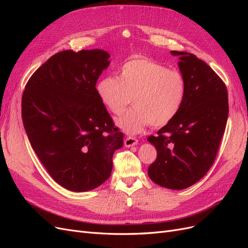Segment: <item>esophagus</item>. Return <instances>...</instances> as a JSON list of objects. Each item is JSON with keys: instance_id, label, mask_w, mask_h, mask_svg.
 I'll use <instances>...</instances> for the list:
<instances>
[{"instance_id": "34e87169", "label": "esophagus", "mask_w": 248, "mask_h": 248, "mask_svg": "<svg viewBox=\"0 0 248 248\" xmlns=\"http://www.w3.org/2000/svg\"><path fill=\"white\" fill-rule=\"evenodd\" d=\"M139 144V140L133 138V137H127L124 140V145L126 147H132V146H137Z\"/></svg>"}]
</instances>
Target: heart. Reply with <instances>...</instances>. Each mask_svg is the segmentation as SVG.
Wrapping results in <instances>:
<instances>
[{"mask_svg":"<svg viewBox=\"0 0 248 248\" xmlns=\"http://www.w3.org/2000/svg\"><path fill=\"white\" fill-rule=\"evenodd\" d=\"M97 93L112 114L120 115L129 106L134 107L117 120L128 133H138L149 124L160 127L175 118L186 94V82L181 73L146 58L132 59L123 64L119 77H107L97 84Z\"/></svg>","mask_w":248,"mask_h":248,"instance_id":"obj_1","label":"heart"}]
</instances>
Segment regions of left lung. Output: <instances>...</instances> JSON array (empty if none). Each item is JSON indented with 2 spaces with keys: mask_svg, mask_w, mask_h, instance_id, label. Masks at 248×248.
Segmentation results:
<instances>
[{
  "mask_svg": "<svg viewBox=\"0 0 248 248\" xmlns=\"http://www.w3.org/2000/svg\"><path fill=\"white\" fill-rule=\"evenodd\" d=\"M186 82L185 98L175 118L150 136L157 158L149 167L153 182L169 189L197 183L212 167L229 116L228 90L213 69L197 56L171 50Z\"/></svg>",
  "mask_w": 248,
  "mask_h": 248,
  "instance_id": "left-lung-1",
  "label": "left lung"
}]
</instances>
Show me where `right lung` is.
I'll use <instances>...</instances> for the list:
<instances>
[{
	"instance_id": "right-lung-1",
	"label": "right lung",
	"mask_w": 248,
	"mask_h": 248,
	"mask_svg": "<svg viewBox=\"0 0 248 248\" xmlns=\"http://www.w3.org/2000/svg\"><path fill=\"white\" fill-rule=\"evenodd\" d=\"M109 58L102 49L60 51L33 73L22 93L30 144L51 178L71 191L106 182L112 155L123 146L124 134L96 89Z\"/></svg>"
}]
</instances>
